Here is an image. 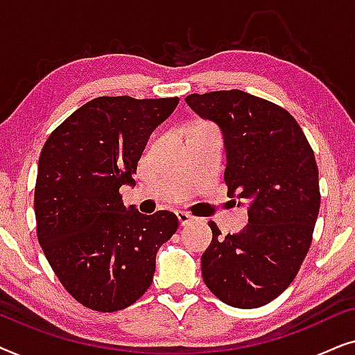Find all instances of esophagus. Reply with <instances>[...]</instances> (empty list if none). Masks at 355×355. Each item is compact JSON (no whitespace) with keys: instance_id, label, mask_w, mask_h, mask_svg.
I'll return each mask as SVG.
<instances>
[{"instance_id":"obj_1","label":"esophagus","mask_w":355,"mask_h":355,"mask_svg":"<svg viewBox=\"0 0 355 355\" xmlns=\"http://www.w3.org/2000/svg\"><path fill=\"white\" fill-rule=\"evenodd\" d=\"M176 215H178L179 225H181V226H186V225H189V223L193 220V218L189 215V213H186V211H178Z\"/></svg>"}]
</instances>
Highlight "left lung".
<instances>
[{"instance_id":"1","label":"left lung","mask_w":355,"mask_h":355,"mask_svg":"<svg viewBox=\"0 0 355 355\" xmlns=\"http://www.w3.org/2000/svg\"><path fill=\"white\" fill-rule=\"evenodd\" d=\"M186 101L221 129L227 196L249 207V225L236 234L223 237L208 223L203 281L231 307H261L293 283L312 244L320 210L313 150L288 111L247 92L192 94Z\"/></svg>"}]
</instances>
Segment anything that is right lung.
I'll return each instance as SVG.
<instances>
[{"label":"right lung","instance_id":"add662e5","mask_svg":"<svg viewBox=\"0 0 355 355\" xmlns=\"http://www.w3.org/2000/svg\"><path fill=\"white\" fill-rule=\"evenodd\" d=\"M179 103L173 98L98 96L53 130L38 159L37 237L64 289L85 307L116 312L150 288L162 244L178 216L125 208L119 187L148 137Z\"/></svg>","mask_w":355,"mask_h":355}]
</instances>
